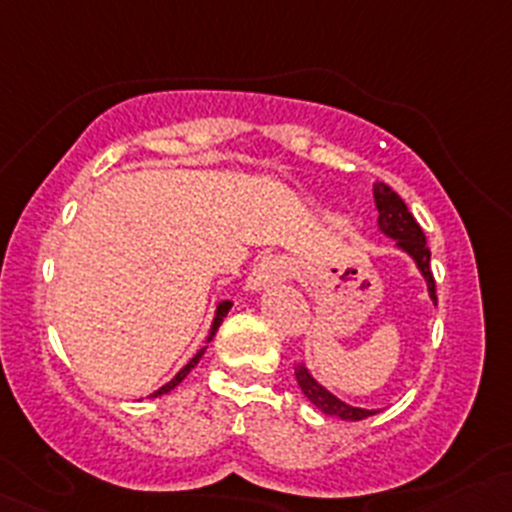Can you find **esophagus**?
<instances>
[{"label": "esophagus", "mask_w": 512, "mask_h": 512, "mask_svg": "<svg viewBox=\"0 0 512 512\" xmlns=\"http://www.w3.org/2000/svg\"><path fill=\"white\" fill-rule=\"evenodd\" d=\"M292 260L282 255H262L260 260L252 267L250 277H247V287L250 289H262L277 280H285V277L292 275Z\"/></svg>", "instance_id": "esophagus-1"}]
</instances>
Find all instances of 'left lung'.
<instances>
[{"label":"left lung","mask_w":512,"mask_h":512,"mask_svg":"<svg viewBox=\"0 0 512 512\" xmlns=\"http://www.w3.org/2000/svg\"><path fill=\"white\" fill-rule=\"evenodd\" d=\"M374 200L376 210H379L381 232L394 237L396 245L414 257L416 267L421 270L423 280H426L428 285V294H431V299L436 302V280H433L431 272V250H428L426 235H423L421 225H418L414 215L409 213L404 200H401L386 183H374ZM294 376H297V384L299 389L304 391V396H307L319 411H324V414L344 418V421H361V418H369L376 414V411L356 409V406L339 401L337 396L329 394L322 384L314 381V376L309 374V369L304 364H299L297 369H294Z\"/></svg>","instance_id":"obj_1"}]
</instances>
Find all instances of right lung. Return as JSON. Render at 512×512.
<instances>
[{"label": "right lung", "instance_id": "1", "mask_svg": "<svg viewBox=\"0 0 512 512\" xmlns=\"http://www.w3.org/2000/svg\"><path fill=\"white\" fill-rule=\"evenodd\" d=\"M232 307V304L230 302H220L218 304V312H215V322H213V332H210V337L208 339H213V334H215V329H218L220 327V322H223V317H225V314H227V309H230ZM205 354V347L203 349H200V352L198 354H195L193 356V359H190L188 361V364H185L183 366V369H180L178 371V374H175L173 376V379H170L168 381V384H165V386H160V389L156 391V394H153V396H163V394H168V391L170 389H175V386H178L180 384V381H183L185 379V376H188L190 374V369H193V366L195 364H198V361H200V356H203Z\"/></svg>", "mask_w": 512, "mask_h": 512}]
</instances>
